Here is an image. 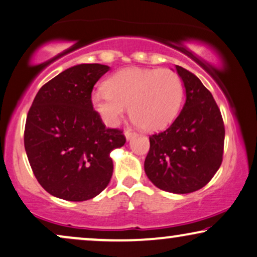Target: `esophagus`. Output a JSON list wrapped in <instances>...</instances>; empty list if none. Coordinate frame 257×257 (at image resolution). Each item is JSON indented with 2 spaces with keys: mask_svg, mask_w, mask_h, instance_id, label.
Masks as SVG:
<instances>
[{
  "mask_svg": "<svg viewBox=\"0 0 257 257\" xmlns=\"http://www.w3.org/2000/svg\"><path fill=\"white\" fill-rule=\"evenodd\" d=\"M124 133H125V137H126V139H130V138H131L132 136H135V135H136V132L133 131L132 128H130V127L126 128L125 131H124Z\"/></svg>",
  "mask_w": 257,
  "mask_h": 257,
  "instance_id": "obj_1",
  "label": "esophagus"
}]
</instances>
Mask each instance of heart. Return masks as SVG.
Returning a JSON list of instances; mask_svg holds the SVG:
<instances>
[{
  "label": "heart",
  "mask_w": 257,
  "mask_h": 257,
  "mask_svg": "<svg viewBox=\"0 0 257 257\" xmlns=\"http://www.w3.org/2000/svg\"><path fill=\"white\" fill-rule=\"evenodd\" d=\"M104 88L93 93L91 104L105 124L115 125L128 106L132 120L148 132L175 120L184 93L181 76L165 68L122 69L106 80Z\"/></svg>",
  "instance_id": "obj_1"
}]
</instances>
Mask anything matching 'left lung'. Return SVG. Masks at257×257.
Masks as SVG:
<instances>
[{
    "mask_svg": "<svg viewBox=\"0 0 257 257\" xmlns=\"http://www.w3.org/2000/svg\"><path fill=\"white\" fill-rule=\"evenodd\" d=\"M186 100L165 131L150 136L144 169L157 188L190 194L208 184L223 161L224 122L214 96L195 74L176 66Z\"/></svg>",
    "mask_w": 257,
    "mask_h": 257,
    "instance_id": "left-lung-1",
    "label": "left lung"
}]
</instances>
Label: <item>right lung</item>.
Returning a JSON list of instances; mask_svg holds the SVG:
<instances>
[{
	"instance_id": "right-lung-1",
	"label": "right lung",
	"mask_w": 257,
	"mask_h": 257,
	"mask_svg": "<svg viewBox=\"0 0 257 257\" xmlns=\"http://www.w3.org/2000/svg\"><path fill=\"white\" fill-rule=\"evenodd\" d=\"M109 69L81 63L46 82L27 114L25 149L36 179L58 198L82 202L108 185L112 150L126 138L107 128L91 104L96 81Z\"/></svg>"
}]
</instances>
